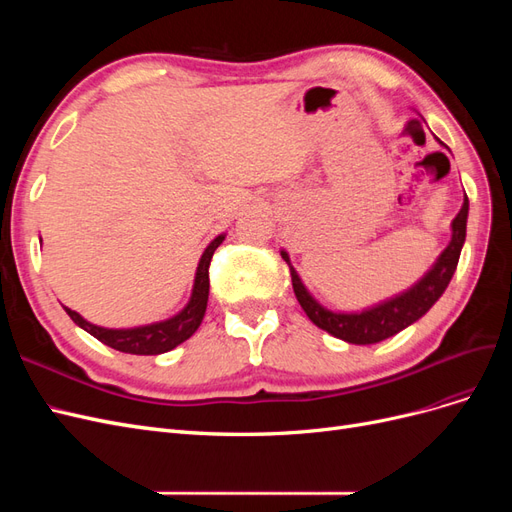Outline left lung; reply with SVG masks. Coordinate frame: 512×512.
<instances>
[{"instance_id":"left-lung-1","label":"left lung","mask_w":512,"mask_h":512,"mask_svg":"<svg viewBox=\"0 0 512 512\" xmlns=\"http://www.w3.org/2000/svg\"><path fill=\"white\" fill-rule=\"evenodd\" d=\"M468 207L470 203L466 196L461 211L453 220L451 243H448V247L440 254L436 265H433V269L423 277V280L416 286H412L408 292L399 294V297L384 301L382 305H376L371 309H365L361 314H335V312H329V309H324L320 303H316L312 297H309L305 286L301 284L297 271L292 269L288 254L282 252V258L290 267L292 288H294V294H297V301L303 307V312L316 324V327L335 335L337 339H344L348 344H359V346L378 344L382 339L393 337L395 333L404 331L412 322H416L418 318L429 312V307L442 297V292L446 290L448 282H451V277L457 269L463 241H466Z\"/></svg>"}]
</instances>
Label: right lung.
Listing matches in <instances>:
<instances>
[{
  "label": "right lung",
  "mask_w": 512,
  "mask_h": 512,
  "mask_svg": "<svg viewBox=\"0 0 512 512\" xmlns=\"http://www.w3.org/2000/svg\"><path fill=\"white\" fill-rule=\"evenodd\" d=\"M224 241V235L215 237L205 254L200 256L198 269H196V280H194V290H192V299L185 305L183 312H179L175 318H168L164 322L156 324H147V327H136V329H102L96 327V324L87 322L81 318L72 309L64 307L68 316L79 324L81 329H85L89 335H94L100 339L102 344L111 346L119 352H128V354H162L177 348L183 344L185 339L192 337L196 329L203 322L207 301H209V265L213 252L218 250V245Z\"/></svg>",
  "instance_id": "right-lung-1"
}]
</instances>
